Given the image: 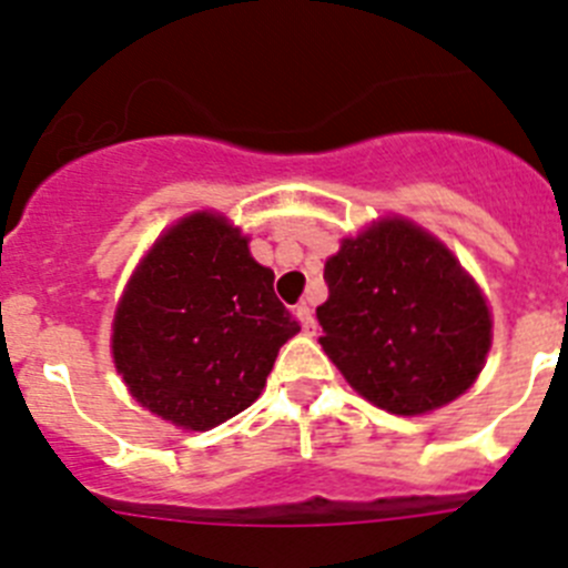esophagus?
Here are the masks:
<instances>
[{
    "mask_svg": "<svg viewBox=\"0 0 568 568\" xmlns=\"http://www.w3.org/2000/svg\"><path fill=\"white\" fill-rule=\"evenodd\" d=\"M295 318L301 321V327H304V333H313V329H315V315H313V310L307 307V304H301V307H295Z\"/></svg>",
    "mask_w": 568,
    "mask_h": 568,
    "instance_id": "34e87169",
    "label": "esophagus"
}]
</instances>
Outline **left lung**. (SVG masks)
<instances>
[{"label": "left lung", "mask_w": 568, "mask_h": 568, "mask_svg": "<svg viewBox=\"0 0 568 568\" xmlns=\"http://www.w3.org/2000/svg\"><path fill=\"white\" fill-rule=\"evenodd\" d=\"M324 281L321 346L366 400L420 415L475 384L491 344L489 307L438 239L389 219L341 241Z\"/></svg>", "instance_id": "left-lung-1"}]
</instances>
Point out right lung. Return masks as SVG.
<instances>
[{"label":"right lung","instance_id":"1","mask_svg":"<svg viewBox=\"0 0 568 568\" xmlns=\"http://www.w3.org/2000/svg\"><path fill=\"white\" fill-rule=\"evenodd\" d=\"M273 278L222 215L170 227L115 310L113 361L133 398L195 433L247 409L301 329Z\"/></svg>","mask_w":568,"mask_h":568}]
</instances>
